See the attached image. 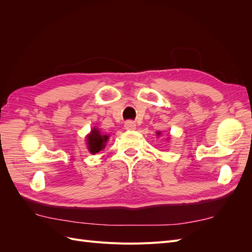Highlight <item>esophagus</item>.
I'll return each instance as SVG.
<instances>
[{
    "mask_svg": "<svg viewBox=\"0 0 252 252\" xmlns=\"http://www.w3.org/2000/svg\"><path fill=\"white\" fill-rule=\"evenodd\" d=\"M124 127H125L126 130H134L136 125H135L134 122H132V121H127V122H125Z\"/></svg>",
    "mask_w": 252,
    "mask_h": 252,
    "instance_id": "esophagus-1",
    "label": "esophagus"
}]
</instances>
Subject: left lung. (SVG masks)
<instances>
[{
    "label": "left lung",
    "mask_w": 252,
    "mask_h": 252,
    "mask_svg": "<svg viewBox=\"0 0 252 252\" xmlns=\"http://www.w3.org/2000/svg\"><path fill=\"white\" fill-rule=\"evenodd\" d=\"M157 135H158V136L161 135V131H158V132H157Z\"/></svg>",
    "instance_id": "left-lung-1"
}]
</instances>
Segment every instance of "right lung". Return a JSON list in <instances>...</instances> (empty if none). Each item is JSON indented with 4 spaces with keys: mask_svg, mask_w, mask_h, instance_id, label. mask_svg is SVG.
<instances>
[{
    "mask_svg": "<svg viewBox=\"0 0 252 252\" xmlns=\"http://www.w3.org/2000/svg\"><path fill=\"white\" fill-rule=\"evenodd\" d=\"M108 140V134H104L100 131V129L94 127L86 135V147L91 155H95L106 147Z\"/></svg>",
    "mask_w": 252,
    "mask_h": 252,
    "instance_id": "1",
    "label": "right lung"
}]
</instances>
